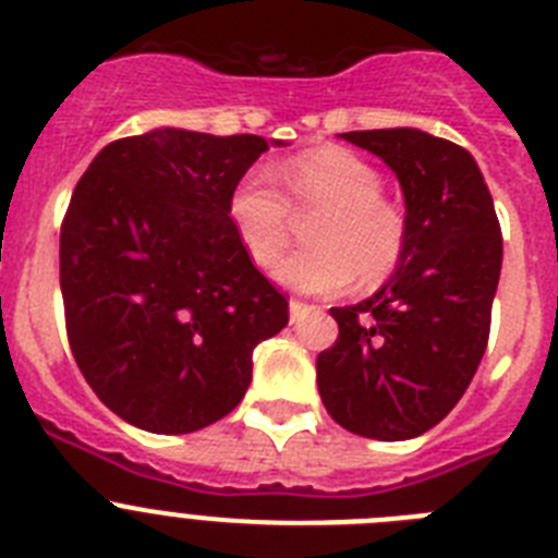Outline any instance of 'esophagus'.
I'll return each mask as SVG.
<instances>
[{"mask_svg":"<svg viewBox=\"0 0 558 558\" xmlns=\"http://www.w3.org/2000/svg\"><path fill=\"white\" fill-rule=\"evenodd\" d=\"M288 307H290V322H293V324H299V322H302V318H304V315H307V313H313V304H307V302H299V299H290V304H288Z\"/></svg>","mask_w":558,"mask_h":558,"instance_id":"34e87169","label":"esophagus"}]
</instances>
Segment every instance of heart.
Returning <instances> with one entry per match:
<instances>
[{
  "label": "heart",
  "instance_id": "1",
  "mask_svg": "<svg viewBox=\"0 0 558 558\" xmlns=\"http://www.w3.org/2000/svg\"><path fill=\"white\" fill-rule=\"evenodd\" d=\"M295 211L318 215L307 231L310 251L274 265V279L299 293H340L354 279L377 284L405 251V218L386 198L368 161L343 147H318L279 167ZM229 223L256 265H270L290 236L288 198L265 172H248L229 195Z\"/></svg>",
  "mask_w": 558,
  "mask_h": 558
}]
</instances>
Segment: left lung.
<instances>
[{
	"mask_svg": "<svg viewBox=\"0 0 558 558\" xmlns=\"http://www.w3.org/2000/svg\"><path fill=\"white\" fill-rule=\"evenodd\" d=\"M340 140L386 161L405 198V251L388 282L332 307L338 340L318 354V393L340 427L405 441L436 427L470 388L502 265V236L470 150L418 128Z\"/></svg>",
	"mask_w": 558,
	"mask_h": 558,
	"instance_id": "left-lung-1",
	"label": "left lung"
}]
</instances>
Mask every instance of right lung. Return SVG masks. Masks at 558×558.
<instances>
[{"label":"right lung","mask_w":558,"mask_h":558,"mask_svg":"<svg viewBox=\"0 0 558 558\" xmlns=\"http://www.w3.org/2000/svg\"><path fill=\"white\" fill-rule=\"evenodd\" d=\"M270 145L153 128L102 147L61 226L69 347L128 425L195 433L240 405L256 343L288 327L284 295L229 223V195Z\"/></svg>","instance_id":"1"}]
</instances>
